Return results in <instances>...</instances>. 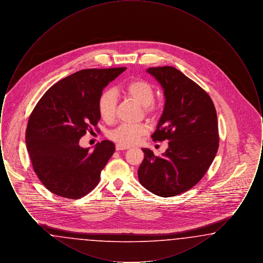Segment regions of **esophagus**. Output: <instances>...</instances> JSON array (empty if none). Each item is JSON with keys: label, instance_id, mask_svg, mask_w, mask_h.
Here are the masks:
<instances>
[{"label": "esophagus", "instance_id": "1", "mask_svg": "<svg viewBox=\"0 0 263 263\" xmlns=\"http://www.w3.org/2000/svg\"><path fill=\"white\" fill-rule=\"evenodd\" d=\"M115 149H116V151H123L127 150L128 148H127V147H124V146H121V145H119V144H116Z\"/></svg>", "mask_w": 263, "mask_h": 263}]
</instances>
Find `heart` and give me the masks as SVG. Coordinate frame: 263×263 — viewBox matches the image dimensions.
I'll return each mask as SVG.
<instances>
[{
	"mask_svg": "<svg viewBox=\"0 0 263 263\" xmlns=\"http://www.w3.org/2000/svg\"><path fill=\"white\" fill-rule=\"evenodd\" d=\"M122 91L127 98L143 106L146 115L152 116L157 111V106L153 102L156 95L155 89L149 82L140 79L130 81L123 87ZM98 107L100 117L106 122H111L115 117L117 107V100L112 90L107 89L100 95ZM148 131V126L144 124L121 125L109 133V138L117 144L128 147L136 144L140 138L146 135Z\"/></svg>",
	"mask_w": 263,
	"mask_h": 263,
	"instance_id": "1",
	"label": "heart"
}]
</instances>
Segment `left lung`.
<instances>
[{
	"label": "left lung",
	"mask_w": 263,
	"mask_h": 263,
	"mask_svg": "<svg viewBox=\"0 0 263 263\" xmlns=\"http://www.w3.org/2000/svg\"><path fill=\"white\" fill-rule=\"evenodd\" d=\"M147 72L163 87L164 107L154 141H168L161 157L149 149L138 170L140 183L152 193L171 197L193 187L207 173L219 148L217 113L209 95L171 66Z\"/></svg>",
	"instance_id": "8db88e82"
}]
</instances>
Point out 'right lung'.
<instances>
[{
  "mask_svg": "<svg viewBox=\"0 0 263 263\" xmlns=\"http://www.w3.org/2000/svg\"><path fill=\"white\" fill-rule=\"evenodd\" d=\"M125 70L76 72L53 85L32 110L25 130L26 149L34 173L52 193L79 199L99 184L115 146L103 140L89 152L79 141L100 121L98 102L103 88Z\"/></svg>",
  "mask_w": 263,
  "mask_h": 263,
  "instance_id": "obj_1",
  "label": "right lung"
}]
</instances>
